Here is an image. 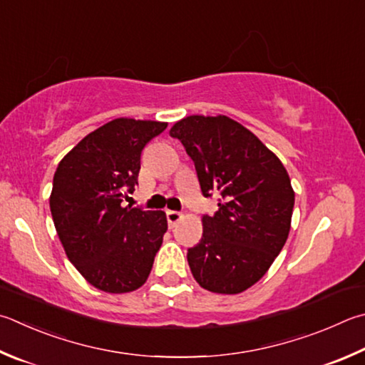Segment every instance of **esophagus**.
I'll use <instances>...</instances> for the list:
<instances>
[{
	"instance_id": "obj_1",
	"label": "esophagus",
	"mask_w": 365,
	"mask_h": 365,
	"mask_svg": "<svg viewBox=\"0 0 365 365\" xmlns=\"http://www.w3.org/2000/svg\"><path fill=\"white\" fill-rule=\"evenodd\" d=\"M165 217H168V223H169V227L172 228L178 220H180L182 214H180V212H177V210H165Z\"/></svg>"
}]
</instances>
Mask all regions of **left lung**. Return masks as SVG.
I'll return each instance as SVG.
<instances>
[{
    "label": "left lung",
    "instance_id": "1",
    "mask_svg": "<svg viewBox=\"0 0 365 365\" xmlns=\"http://www.w3.org/2000/svg\"><path fill=\"white\" fill-rule=\"evenodd\" d=\"M193 160L205 197L218 210L202 217V237L188 249L196 282L215 294H241L267 273L290 231L295 193L286 168L242 124L193 115L169 130Z\"/></svg>",
    "mask_w": 365,
    "mask_h": 365
}]
</instances>
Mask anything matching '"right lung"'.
<instances>
[{"label": "right lung", "instance_id": "add662e5", "mask_svg": "<svg viewBox=\"0 0 365 365\" xmlns=\"http://www.w3.org/2000/svg\"><path fill=\"white\" fill-rule=\"evenodd\" d=\"M168 123L118 118L58 163L49 197L68 260L98 290L125 294L148 279L168 230L163 210L123 205L138 183L140 155Z\"/></svg>", "mask_w": 365, "mask_h": 365}]
</instances>
